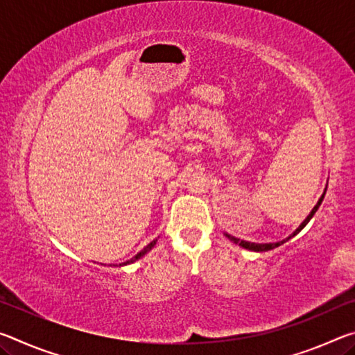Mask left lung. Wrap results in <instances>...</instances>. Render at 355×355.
Segmentation results:
<instances>
[{"instance_id": "8db88e82", "label": "left lung", "mask_w": 355, "mask_h": 355, "mask_svg": "<svg viewBox=\"0 0 355 355\" xmlns=\"http://www.w3.org/2000/svg\"><path fill=\"white\" fill-rule=\"evenodd\" d=\"M326 191H327V188L324 189V192H322V196L320 197V200H318V203L316 205L313 207V209H311L310 211V214L307 216V218H305V220L302 222V224H300L297 228H296V232H293V235H290L288 236L286 239H284V241H279V243H264V244H258V243H250V241H244V239H238V238H235V236H232V235H228V233H224V235L230 239V241H233L235 244H239L241 245V248H244V249H249V250H254V252H266V250H272V249H275V248H279V245H282L284 243H286L288 239H291L293 236H296L297 233L302 230V228L309 224L310 222V219L313 218L315 216V213L318 211V208H320V205L322 203V199H324V196H326Z\"/></svg>"}]
</instances>
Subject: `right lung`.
I'll use <instances>...</instances> for the list:
<instances>
[{"label": "right lung", "mask_w": 355, "mask_h": 355, "mask_svg": "<svg viewBox=\"0 0 355 355\" xmlns=\"http://www.w3.org/2000/svg\"><path fill=\"white\" fill-rule=\"evenodd\" d=\"M156 241H158V239H153V241L150 243L148 245H146V248H144V249L139 252V254H136V255H135L133 258H131V260H128V261H125V263H120L119 266H123V264H130V263H135L136 260H139V258H141V257H144V255H146L148 250H152V248H153V245L156 244Z\"/></svg>", "instance_id": "1"}]
</instances>
